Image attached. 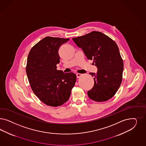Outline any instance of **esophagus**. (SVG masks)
<instances>
[{"label":"esophagus","instance_id":"34e87169","mask_svg":"<svg viewBox=\"0 0 146 146\" xmlns=\"http://www.w3.org/2000/svg\"><path fill=\"white\" fill-rule=\"evenodd\" d=\"M82 75V74H76L77 78H80Z\"/></svg>","mask_w":146,"mask_h":146}]
</instances>
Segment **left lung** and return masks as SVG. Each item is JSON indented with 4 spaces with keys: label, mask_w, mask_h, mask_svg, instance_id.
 Returning <instances> with one entry per match:
<instances>
[{
    "label": "left lung",
    "mask_w": 146,
    "mask_h": 146,
    "mask_svg": "<svg viewBox=\"0 0 146 146\" xmlns=\"http://www.w3.org/2000/svg\"><path fill=\"white\" fill-rule=\"evenodd\" d=\"M82 49L88 60H93L97 72L90 73L94 77V85L88 92L90 98L102 102L111 98L122 82L123 63L118 46L113 40L100 32L93 31L84 36L72 38Z\"/></svg>",
    "instance_id": "1"
}]
</instances>
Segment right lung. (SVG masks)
Listing matches in <instances>:
<instances>
[{"label": "right lung", "mask_w": 146, "mask_h": 146, "mask_svg": "<svg viewBox=\"0 0 146 146\" xmlns=\"http://www.w3.org/2000/svg\"><path fill=\"white\" fill-rule=\"evenodd\" d=\"M69 38L47 36L31 49L26 73L33 92L48 106H61L68 100L75 84L76 75L57 70L59 48Z\"/></svg>", "instance_id": "obj_1"}]
</instances>
